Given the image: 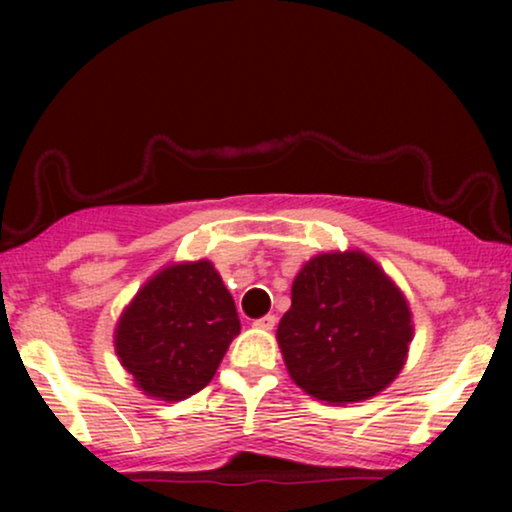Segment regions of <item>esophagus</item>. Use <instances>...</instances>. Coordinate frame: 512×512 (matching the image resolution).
<instances>
[{"mask_svg": "<svg viewBox=\"0 0 512 512\" xmlns=\"http://www.w3.org/2000/svg\"><path fill=\"white\" fill-rule=\"evenodd\" d=\"M275 321H277L275 314H265V317L254 321V328H261V331H272V328H275Z\"/></svg>", "mask_w": 512, "mask_h": 512, "instance_id": "34e87169", "label": "esophagus"}]
</instances>
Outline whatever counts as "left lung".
<instances>
[{"mask_svg": "<svg viewBox=\"0 0 512 512\" xmlns=\"http://www.w3.org/2000/svg\"><path fill=\"white\" fill-rule=\"evenodd\" d=\"M401 289L363 251H331L293 279L291 310L277 328L291 380L319 401L359 403L401 373L412 342Z\"/></svg>", "mask_w": 512, "mask_h": 512, "instance_id": "8db88e82", "label": "left lung"}]
</instances>
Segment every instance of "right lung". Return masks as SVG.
<instances>
[{"mask_svg":"<svg viewBox=\"0 0 512 512\" xmlns=\"http://www.w3.org/2000/svg\"><path fill=\"white\" fill-rule=\"evenodd\" d=\"M240 333L235 300L209 261L153 275L116 324L121 366L146 396L184 401L205 389Z\"/></svg>","mask_w":512,"mask_h":512,"instance_id":"right-lung-1","label":"right lung"}]
</instances>
